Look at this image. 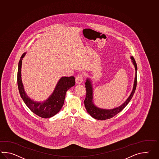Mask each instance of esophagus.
<instances>
[{"label":"esophagus","mask_w":159,"mask_h":159,"mask_svg":"<svg viewBox=\"0 0 159 159\" xmlns=\"http://www.w3.org/2000/svg\"><path fill=\"white\" fill-rule=\"evenodd\" d=\"M75 80H76V83L77 84H80L83 80V75L82 74H79L77 75V76L76 77L75 79Z\"/></svg>","instance_id":"34e87169"}]
</instances>
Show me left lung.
I'll return each instance as SVG.
<instances>
[{"instance_id":"left-lung-1","label":"left lung","mask_w":159,"mask_h":159,"mask_svg":"<svg viewBox=\"0 0 159 159\" xmlns=\"http://www.w3.org/2000/svg\"><path fill=\"white\" fill-rule=\"evenodd\" d=\"M131 59L133 60V63L135 66V78L134 80V87H133V91L130 94V96L127 99V100L123 103L122 105H120L119 107H116L113 109L110 110H106V109H101L100 108L96 107L92 103V87L90 81L87 79V81L85 82V89H86V96L85 98L84 103L85 107L87 109L88 113L91 115L92 117L95 119L98 120H105L107 119H109L117 114L119 113L120 111L123 110L125 107H126L127 104L131 100L133 95L134 94L135 89H136V84H137V66H136V62L133 57H131Z\"/></svg>"}]
</instances>
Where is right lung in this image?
<instances>
[{"label":"right lung","instance_id":"obj_1","mask_svg":"<svg viewBox=\"0 0 159 159\" xmlns=\"http://www.w3.org/2000/svg\"><path fill=\"white\" fill-rule=\"evenodd\" d=\"M25 53H24L21 57L18 67L17 81L20 94L25 104L33 113L43 118L52 117L58 113L59 110L61 109L64 104L65 96L67 91L75 84L74 76L61 78L58 83V84L57 85L53 93L45 102L43 103L34 102L26 95L21 81V68L22 58L25 56Z\"/></svg>","mask_w":159,"mask_h":159}]
</instances>
